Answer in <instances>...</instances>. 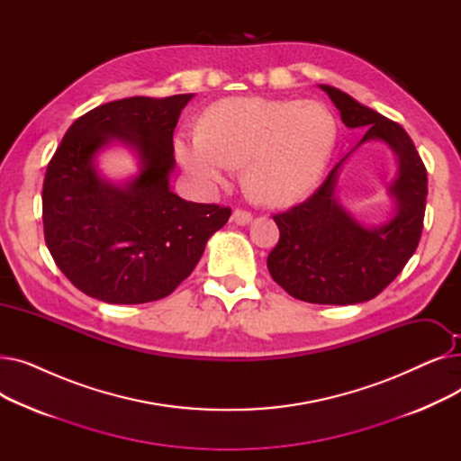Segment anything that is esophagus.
<instances>
[{"label": "esophagus", "mask_w": 461, "mask_h": 461, "mask_svg": "<svg viewBox=\"0 0 461 461\" xmlns=\"http://www.w3.org/2000/svg\"><path fill=\"white\" fill-rule=\"evenodd\" d=\"M231 218H233L235 224L245 226V224H249V222L252 221V212H250V211H245V209H235L233 214H231Z\"/></svg>", "instance_id": "34e87169"}]
</instances>
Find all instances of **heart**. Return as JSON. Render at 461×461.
<instances>
[{"label":"heart","mask_w":461,"mask_h":461,"mask_svg":"<svg viewBox=\"0 0 461 461\" xmlns=\"http://www.w3.org/2000/svg\"><path fill=\"white\" fill-rule=\"evenodd\" d=\"M336 143V121L318 101L239 96L212 104L202 131H185L176 153L186 174L212 190L243 164V181L267 205H287L323 176Z\"/></svg>","instance_id":"obj_1"}]
</instances>
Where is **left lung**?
I'll use <instances>...</instances> for the list:
<instances>
[{
  "mask_svg": "<svg viewBox=\"0 0 461 461\" xmlns=\"http://www.w3.org/2000/svg\"><path fill=\"white\" fill-rule=\"evenodd\" d=\"M320 87L340 110L346 127H366L358 145L383 140L398 155V177L391 186L396 212L381 228L370 230L336 202V177L346 157L308 200L273 214L280 239L267 258V269L295 299L313 304L365 303L402 273L419 247L428 174L413 140L396 121L362 106L340 89Z\"/></svg>",
  "mask_w": 461,
  "mask_h": 461,
  "instance_id": "1",
  "label": "left lung"
}]
</instances>
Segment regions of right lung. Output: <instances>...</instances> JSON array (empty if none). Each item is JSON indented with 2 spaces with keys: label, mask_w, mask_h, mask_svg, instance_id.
Here are the masks:
<instances>
[{
  "label": "right lung",
  "mask_w": 461,
  "mask_h": 461,
  "mask_svg": "<svg viewBox=\"0 0 461 461\" xmlns=\"http://www.w3.org/2000/svg\"><path fill=\"white\" fill-rule=\"evenodd\" d=\"M192 95L129 96L89 110L65 132L42 183L44 240L82 294L110 304L167 297L200 261L230 207L192 203L169 190L174 131ZM110 139L136 149L140 176L103 180L92 157Z\"/></svg>",
  "instance_id": "1"
}]
</instances>
